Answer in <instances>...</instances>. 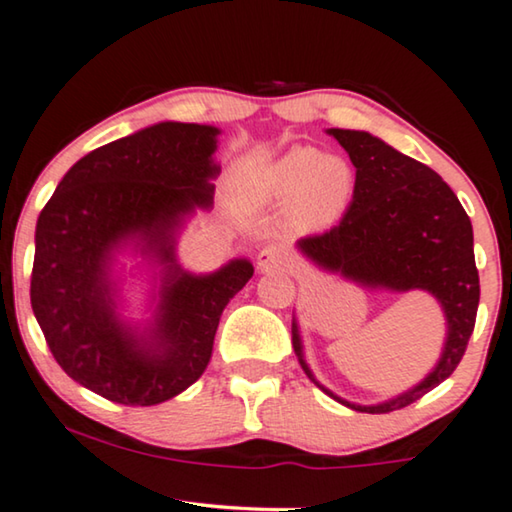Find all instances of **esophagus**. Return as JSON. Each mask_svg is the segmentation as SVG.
Listing matches in <instances>:
<instances>
[{
	"label": "esophagus",
	"mask_w": 512,
	"mask_h": 512,
	"mask_svg": "<svg viewBox=\"0 0 512 512\" xmlns=\"http://www.w3.org/2000/svg\"><path fill=\"white\" fill-rule=\"evenodd\" d=\"M285 262V250L276 246V243H269V246H264L257 253V269H278V266H283Z\"/></svg>",
	"instance_id": "obj_1"
}]
</instances>
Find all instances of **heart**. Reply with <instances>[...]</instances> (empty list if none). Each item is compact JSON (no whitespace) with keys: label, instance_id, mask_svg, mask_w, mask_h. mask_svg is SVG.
I'll return each instance as SVG.
<instances>
[{"label":"heart","instance_id":"1","mask_svg":"<svg viewBox=\"0 0 512 512\" xmlns=\"http://www.w3.org/2000/svg\"><path fill=\"white\" fill-rule=\"evenodd\" d=\"M355 187V169L345 157L292 146L248 176L246 194L264 206L287 201V220L294 229L320 232L343 218Z\"/></svg>","mask_w":512,"mask_h":512}]
</instances>
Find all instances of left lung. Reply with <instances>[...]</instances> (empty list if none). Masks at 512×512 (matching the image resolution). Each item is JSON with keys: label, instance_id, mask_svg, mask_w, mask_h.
Returning <instances> with one entry per match:
<instances>
[{"label": "left lung", "instance_id": "obj_1", "mask_svg": "<svg viewBox=\"0 0 512 512\" xmlns=\"http://www.w3.org/2000/svg\"><path fill=\"white\" fill-rule=\"evenodd\" d=\"M327 134L355 164V197L334 229L297 241L299 253L322 271L341 273L369 290L429 292L443 308L448 336L422 383L373 406L345 401L315 380L304 359L297 320H292V345L306 376L331 399L359 413H390L434 390L462 362L480 301L473 227L457 194L427 164L369 132L327 129Z\"/></svg>", "mask_w": 512, "mask_h": 512}]
</instances>
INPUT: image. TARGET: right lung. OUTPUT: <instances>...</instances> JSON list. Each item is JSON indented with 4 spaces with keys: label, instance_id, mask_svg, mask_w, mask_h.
<instances>
[{
    "label": "right lung",
    "instance_id": "right-lung-1",
    "mask_svg": "<svg viewBox=\"0 0 512 512\" xmlns=\"http://www.w3.org/2000/svg\"><path fill=\"white\" fill-rule=\"evenodd\" d=\"M220 129L157 122L92 150L43 206L34 234L32 311L55 362L76 383L125 406H155L206 371L220 315L253 278L250 259L213 273L178 264L176 243L211 208ZM154 269V315L121 318L117 255Z\"/></svg>",
    "mask_w": 512,
    "mask_h": 512
}]
</instances>
